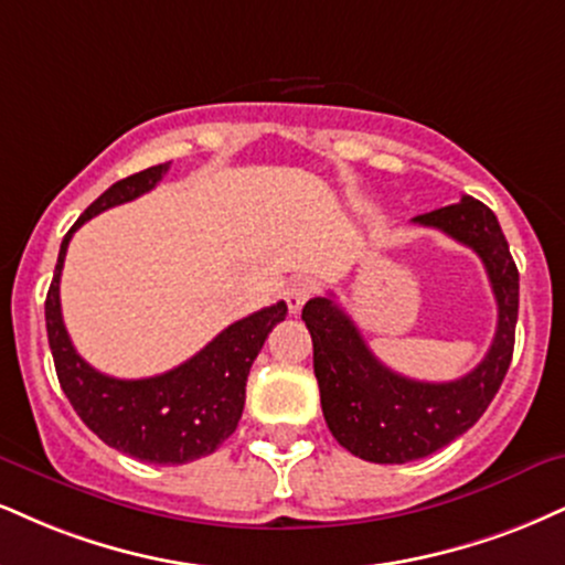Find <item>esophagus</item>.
<instances>
[{
    "label": "esophagus",
    "mask_w": 565,
    "mask_h": 565,
    "mask_svg": "<svg viewBox=\"0 0 565 565\" xmlns=\"http://www.w3.org/2000/svg\"><path fill=\"white\" fill-rule=\"evenodd\" d=\"M312 291H316V287H312L308 278H295V281H289V287L284 289V300H287L289 312H300L302 305L312 297Z\"/></svg>",
    "instance_id": "obj_1"
}]
</instances>
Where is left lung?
<instances>
[{
	"instance_id": "8db88e82",
	"label": "left lung",
	"mask_w": 565,
	"mask_h": 565,
	"mask_svg": "<svg viewBox=\"0 0 565 565\" xmlns=\"http://www.w3.org/2000/svg\"><path fill=\"white\" fill-rule=\"evenodd\" d=\"M413 223L445 231L481 257L498 300V331L477 369L455 382L431 384L386 369L331 297L305 305L326 424L344 450L371 463H411L466 434L494 399L513 358L519 268L492 210L463 196Z\"/></svg>"
}]
</instances>
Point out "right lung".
Wrapping results in <instances>:
<instances>
[{"label": "right lung", "mask_w": 565, "mask_h": 565, "mask_svg": "<svg viewBox=\"0 0 565 565\" xmlns=\"http://www.w3.org/2000/svg\"><path fill=\"white\" fill-rule=\"evenodd\" d=\"M168 171L171 162H160L128 175L84 210L60 244L44 316L60 386L88 429L105 445L139 458L141 463L181 466L215 452L236 431L249 369L274 326L287 318V302L281 300L231 323L179 369L149 379H113L94 371L73 348L60 310V276L76 228L88 217L147 194Z\"/></svg>", "instance_id": "right-lung-1"}]
</instances>
